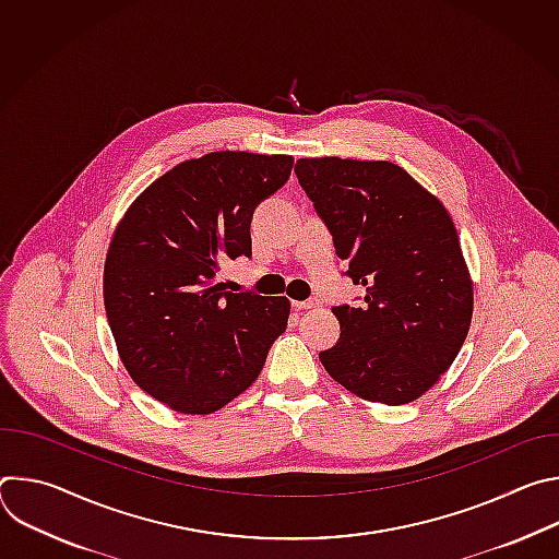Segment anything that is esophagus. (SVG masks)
I'll list each match as a JSON object with an SVG mask.
<instances>
[{"label":"esophagus","mask_w":559,"mask_h":559,"mask_svg":"<svg viewBox=\"0 0 559 559\" xmlns=\"http://www.w3.org/2000/svg\"><path fill=\"white\" fill-rule=\"evenodd\" d=\"M292 305H294L296 309H313V307L321 305V300H318V298H309V300H294Z\"/></svg>","instance_id":"esophagus-1"}]
</instances>
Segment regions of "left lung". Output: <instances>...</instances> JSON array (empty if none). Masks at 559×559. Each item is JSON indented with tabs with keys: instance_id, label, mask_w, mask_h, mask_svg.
Returning <instances> with one entry per match:
<instances>
[{
	"instance_id": "left-lung-1",
	"label": "left lung",
	"mask_w": 559,
	"mask_h": 559,
	"mask_svg": "<svg viewBox=\"0 0 559 559\" xmlns=\"http://www.w3.org/2000/svg\"><path fill=\"white\" fill-rule=\"evenodd\" d=\"M294 173L349 263L345 276L365 287L356 307H332L341 338L321 352L323 367L362 401H416L455 360L473 313L449 212L389 162L300 158Z\"/></svg>"
}]
</instances>
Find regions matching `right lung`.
<instances>
[{"mask_svg": "<svg viewBox=\"0 0 559 559\" xmlns=\"http://www.w3.org/2000/svg\"><path fill=\"white\" fill-rule=\"evenodd\" d=\"M287 154L212 152L156 179L119 223L104 300L132 380L181 414H212L246 391L285 332L289 300L227 292L216 274L252 259L261 201L292 173Z\"/></svg>", "mask_w": 559, "mask_h": 559, "instance_id": "add662e5", "label": "right lung"}]
</instances>
